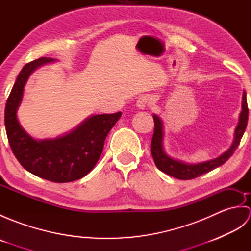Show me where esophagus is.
<instances>
[{
	"mask_svg": "<svg viewBox=\"0 0 251 251\" xmlns=\"http://www.w3.org/2000/svg\"><path fill=\"white\" fill-rule=\"evenodd\" d=\"M150 97L149 96H141V97L137 100L136 105L139 110H146L149 105H150Z\"/></svg>",
	"mask_w": 251,
	"mask_h": 251,
	"instance_id": "esophagus-1",
	"label": "esophagus"
}]
</instances>
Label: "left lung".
<instances>
[{
    "label": "left lung",
    "instance_id": "left-lung-1",
    "mask_svg": "<svg viewBox=\"0 0 251 251\" xmlns=\"http://www.w3.org/2000/svg\"><path fill=\"white\" fill-rule=\"evenodd\" d=\"M154 119V134L151 141V153L155 163L156 167L161 172L172 176L174 178L180 180H190L200 177L206 173H209L215 168L221 166L230 158L233 153L235 152L236 148L241 142L242 137L247 127L248 122V106L247 99L245 90L243 92L242 97V111L238 116V123L235 130H234V138L231 147L227 150L222 153L220 156L209 161L201 163H185L177 158H173L169 156L165 151L164 148V123L161 117L156 114H153Z\"/></svg>",
    "mask_w": 251,
    "mask_h": 251
}]
</instances>
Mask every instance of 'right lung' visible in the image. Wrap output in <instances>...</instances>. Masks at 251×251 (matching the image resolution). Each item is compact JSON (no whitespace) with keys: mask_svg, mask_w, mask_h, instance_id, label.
I'll return each mask as SVG.
<instances>
[{"mask_svg":"<svg viewBox=\"0 0 251 251\" xmlns=\"http://www.w3.org/2000/svg\"><path fill=\"white\" fill-rule=\"evenodd\" d=\"M56 59L42 57L23 68L5 106V128L9 146L29 173L52 182L65 183L86 176L97 164L106 136L122 112L92 115L67 134L50 139H35L20 125L17 111L29 76L37 68Z\"/></svg>","mask_w":251,"mask_h":251,"instance_id":"right-lung-1","label":"right lung"}]
</instances>
